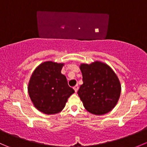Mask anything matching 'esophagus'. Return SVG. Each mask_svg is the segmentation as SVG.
I'll return each instance as SVG.
<instances>
[{"label": "esophagus", "mask_w": 147, "mask_h": 147, "mask_svg": "<svg viewBox=\"0 0 147 147\" xmlns=\"http://www.w3.org/2000/svg\"><path fill=\"white\" fill-rule=\"evenodd\" d=\"M73 89H74V90H75V92H78V84H77V85H75V87H73Z\"/></svg>", "instance_id": "34e87169"}]
</instances>
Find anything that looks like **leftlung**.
Listing matches in <instances>:
<instances>
[{
	"mask_svg": "<svg viewBox=\"0 0 147 147\" xmlns=\"http://www.w3.org/2000/svg\"><path fill=\"white\" fill-rule=\"evenodd\" d=\"M83 84L78 94L84 108L90 113L101 115L115 107L121 93V86L116 74L107 65L96 62L82 64Z\"/></svg>",
	"mask_w": 147,
	"mask_h": 147,
	"instance_id": "8db88e82",
	"label": "left lung"
}]
</instances>
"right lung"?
I'll list each match as a JSON object with an SVG mask.
<instances>
[{
  "label": "right lung",
  "instance_id": "add662e5",
  "mask_svg": "<svg viewBox=\"0 0 147 147\" xmlns=\"http://www.w3.org/2000/svg\"><path fill=\"white\" fill-rule=\"evenodd\" d=\"M63 64L45 62L32 73L28 84V93L32 103L47 115L58 113L65 107L67 99L75 92L61 73Z\"/></svg>",
  "mask_w": 147,
  "mask_h": 147
}]
</instances>
